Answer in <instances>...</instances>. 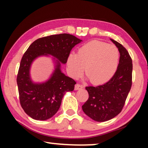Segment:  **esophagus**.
I'll return each instance as SVG.
<instances>
[{
    "label": "esophagus",
    "mask_w": 148,
    "mask_h": 148,
    "mask_svg": "<svg viewBox=\"0 0 148 148\" xmlns=\"http://www.w3.org/2000/svg\"><path fill=\"white\" fill-rule=\"evenodd\" d=\"M84 88V86H82V85H80V84H76L75 86V90H82V89Z\"/></svg>",
    "instance_id": "34e87169"
}]
</instances>
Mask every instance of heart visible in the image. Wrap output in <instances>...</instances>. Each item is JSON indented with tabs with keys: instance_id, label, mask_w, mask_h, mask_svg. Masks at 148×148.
Segmentation results:
<instances>
[{
	"instance_id": "obj_1",
	"label": "heart",
	"mask_w": 148,
	"mask_h": 148,
	"mask_svg": "<svg viewBox=\"0 0 148 148\" xmlns=\"http://www.w3.org/2000/svg\"><path fill=\"white\" fill-rule=\"evenodd\" d=\"M119 51L116 46L94 40L82 46L77 54L71 52L67 58L68 71L73 77H79L84 71L93 83L108 81L116 72Z\"/></svg>"
}]
</instances>
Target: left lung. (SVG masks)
Returning <instances> with one entry per match:
<instances>
[{"label":"left lung","instance_id":"left-lung-1","mask_svg":"<svg viewBox=\"0 0 148 148\" xmlns=\"http://www.w3.org/2000/svg\"><path fill=\"white\" fill-rule=\"evenodd\" d=\"M120 53L119 63L112 77L106 84L98 86H88V100L82 110L97 122L110 120L121 112L132 84V60L124 46L110 39Z\"/></svg>","mask_w":148,"mask_h":148}]
</instances>
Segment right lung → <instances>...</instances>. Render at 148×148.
<instances>
[{"label": "right lung", "mask_w": 148, "mask_h": 148, "mask_svg": "<svg viewBox=\"0 0 148 148\" xmlns=\"http://www.w3.org/2000/svg\"><path fill=\"white\" fill-rule=\"evenodd\" d=\"M82 40L68 34L52 35L34 41L21 58L17 83L20 104L25 112L38 121L49 119L57 112L66 92L74 90L76 82L61 71L71 50ZM53 56L54 70L48 79L34 82L30 70L33 61L40 56Z\"/></svg>", "instance_id": "obj_1"}]
</instances>
